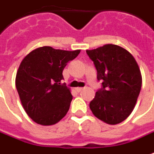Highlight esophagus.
Segmentation results:
<instances>
[{
	"label": "esophagus",
	"instance_id": "1",
	"mask_svg": "<svg viewBox=\"0 0 154 154\" xmlns=\"http://www.w3.org/2000/svg\"><path fill=\"white\" fill-rule=\"evenodd\" d=\"M75 90H76V92H80L82 90H83V88H82V87H76V88H75Z\"/></svg>",
	"mask_w": 154,
	"mask_h": 154
}]
</instances>
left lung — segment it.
<instances>
[{"instance_id": "left-lung-1", "label": "left lung", "mask_w": 154, "mask_h": 154, "mask_svg": "<svg viewBox=\"0 0 154 154\" xmlns=\"http://www.w3.org/2000/svg\"><path fill=\"white\" fill-rule=\"evenodd\" d=\"M102 81L90 109L97 118L108 124L124 121L133 111L141 88V74L134 56L118 45H105L86 51Z\"/></svg>"}]
</instances>
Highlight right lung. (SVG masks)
Segmentation results:
<instances>
[{
  "instance_id": "add662e5",
  "label": "right lung",
  "mask_w": 154,
  "mask_h": 154,
  "mask_svg": "<svg viewBox=\"0 0 154 154\" xmlns=\"http://www.w3.org/2000/svg\"><path fill=\"white\" fill-rule=\"evenodd\" d=\"M80 52L44 46L22 60L15 85L24 109L35 122L53 125L67 114L73 96L65 83L62 84V71Z\"/></svg>"
}]
</instances>
